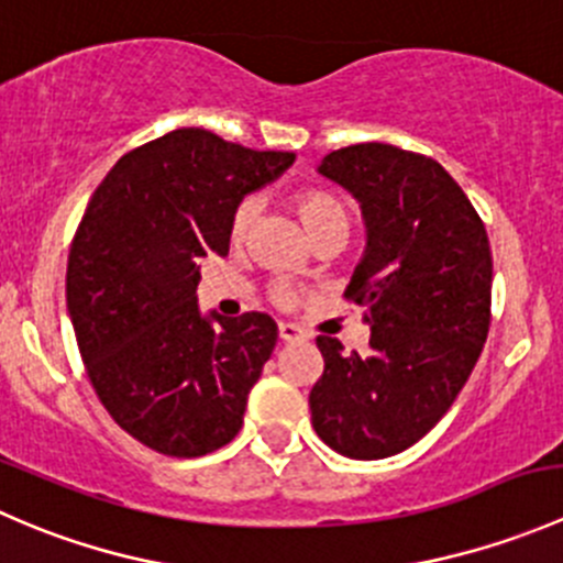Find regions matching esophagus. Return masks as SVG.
Segmentation results:
<instances>
[{
    "instance_id": "obj_1",
    "label": "esophagus",
    "mask_w": 563,
    "mask_h": 563,
    "mask_svg": "<svg viewBox=\"0 0 563 563\" xmlns=\"http://www.w3.org/2000/svg\"><path fill=\"white\" fill-rule=\"evenodd\" d=\"M277 334H280L283 343H297V340H305V332L297 327V323H277Z\"/></svg>"
}]
</instances>
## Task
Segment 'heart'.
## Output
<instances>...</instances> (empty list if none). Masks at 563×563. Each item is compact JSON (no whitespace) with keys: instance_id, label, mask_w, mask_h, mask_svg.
I'll list each match as a JSON object with an SVG mask.
<instances>
[{"instance_id":"obj_1","label":"heart","mask_w":563,"mask_h":563,"mask_svg":"<svg viewBox=\"0 0 563 563\" xmlns=\"http://www.w3.org/2000/svg\"><path fill=\"white\" fill-rule=\"evenodd\" d=\"M294 209H297L299 220L308 229L310 240L318 242L327 234H345L349 236V209L343 207L338 196L327 190H302L294 196ZM255 214L253 201H242L240 209L231 220V236L242 240L250 229V220ZM277 299L280 302H291V291L288 288H277Z\"/></svg>"}]
</instances>
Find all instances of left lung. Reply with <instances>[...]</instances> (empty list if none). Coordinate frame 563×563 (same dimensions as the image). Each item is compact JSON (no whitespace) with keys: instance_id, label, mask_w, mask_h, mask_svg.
Here are the masks:
<instances>
[{"instance_id":"left-lung-1","label":"left lung","mask_w":563,"mask_h":563,"mask_svg":"<svg viewBox=\"0 0 563 563\" xmlns=\"http://www.w3.org/2000/svg\"><path fill=\"white\" fill-rule=\"evenodd\" d=\"M318 174L360 201L367 229L345 299L365 308L371 354L318 334L310 389L318 439L354 460L417 444L450 411L490 329L485 223L433 157L391 144L329 152Z\"/></svg>"}]
</instances>
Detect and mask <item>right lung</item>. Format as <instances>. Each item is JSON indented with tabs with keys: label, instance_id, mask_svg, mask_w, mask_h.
<instances>
[{
	"label": "right lung",
	"instance_id": "obj_1",
	"mask_svg": "<svg viewBox=\"0 0 563 563\" xmlns=\"http://www.w3.org/2000/svg\"><path fill=\"white\" fill-rule=\"evenodd\" d=\"M294 157L179 128L119 157L89 198L67 258V313L100 402L150 450L201 457L240 433L277 323L203 316L198 261L229 253L242 198Z\"/></svg>",
	"mask_w": 563,
	"mask_h": 563
}]
</instances>
